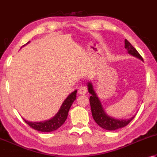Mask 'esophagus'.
Here are the masks:
<instances>
[{
  "label": "esophagus",
  "instance_id": "esophagus-1",
  "mask_svg": "<svg viewBox=\"0 0 157 157\" xmlns=\"http://www.w3.org/2000/svg\"><path fill=\"white\" fill-rule=\"evenodd\" d=\"M87 87L85 86H81L78 89V93L80 94H85L87 92Z\"/></svg>",
  "mask_w": 157,
  "mask_h": 157
}]
</instances>
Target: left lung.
Masks as SVG:
<instances>
[{
	"label": "left lung",
	"mask_w": 157,
	"mask_h": 157,
	"mask_svg": "<svg viewBox=\"0 0 157 157\" xmlns=\"http://www.w3.org/2000/svg\"><path fill=\"white\" fill-rule=\"evenodd\" d=\"M124 48L128 50V53L143 60V58L139 54V52L137 51L136 49L127 39L124 40ZM88 87L89 93L91 94V96L90 97V99L89 100H90L92 115H93V117L94 121L97 122V124L99 125L101 127L104 128V129L108 131H114L118 129V128L126 127L128 124H129V122L136 116H134L131 118L125 121V120L114 119L107 116L105 112H104L100 101L97 97V94L93 90V85H92L90 82H88Z\"/></svg>",
	"instance_id": "left-lung-1"
}]
</instances>
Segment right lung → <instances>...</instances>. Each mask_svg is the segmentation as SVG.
I'll use <instances>...</instances> for the list:
<instances>
[{"label":"right lung","instance_id":"add662e5","mask_svg":"<svg viewBox=\"0 0 157 157\" xmlns=\"http://www.w3.org/2000/svg\"><path fill=\"white\" fill-rule=\"evenodd\" d=\"M30 41L26 43V44H29ZM25 44V45H26ZM25 45H24V46ZM76 93L77 90L73 92L71 94H70L67 99L64 101L62 105H61L59 111L56 114L54 117L49 121H45L44 122H33L25 121L26 123L33 128V129L41 131V132H52L56 131L58 128H60L62 126L68 116V113L71 106L76 99Z\"/></svg>","mask_w":157,"mask_h":157}]
</instances>
